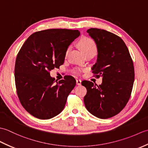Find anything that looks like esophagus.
Here are the masks:
<instances>
[{
    "label": "esophagus",
    "instance_id": "obj_1",
    "mask_svg": "<svg viewBox=\"0 0 148 148\" xmlns=\"http://www.w3.org/2000/svg\"><path fill=\"white\" fill-rule=\"evenodd\" d=\"M76 84L77 85H81V81L80 79H76Z\"/></svg>",
    "mask_w": 148,
    "mask_h": 148
}]
</instances>
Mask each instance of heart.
Returning <instances> with one entry per match:
<instances>
[{
	"label": "heart",
	"instance_id": "obj_1",
	"mask_svg": "<svg viewBox=\"0 0 148 148\" xmlns=\"http://www.w3.org/2000/svg\"><path fill=\"white\" fill-rule=\"evenodd\" d=\"M78 45H79L81 51H83L84 55L91 54V53H93V54H96L97 51V48L95 42L93 41V40L89 38V37H84L81 38L79 42H78ZM70 50V48H68L66 50L65 55L67 56L68 53ZM79 72V70H76V72Z\"/></svg>",
	"mask_w": 148,
	"mask_h": 148
}]
</instances>
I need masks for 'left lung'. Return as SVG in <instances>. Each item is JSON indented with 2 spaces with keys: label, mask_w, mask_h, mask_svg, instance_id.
<instances>
[{
  "label": "left lung",
  "mask_w": 148,
  "mask_h": 148,
  "mask_svg": "<svg viewBox=\"0 0 148 148\" xmlns=\"http://www.w3.org/2000/svg\"><path fill=\"white\" fill-rule=\"evenodd\" d=\"M86 32L95 42L98 52L92 72L102 77V83L98 86L89 81H82L87 90L84 103L93 116L109 118L118 114L130 99L135 77L133 61L119 36L94 28Z\"/></svg>",
  "instance_id": "1"
}]
</instances>
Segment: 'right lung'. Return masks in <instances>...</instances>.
I'll list each match as a JSON object with an SVG mask.
<instances>
[{"label":"right lung","mask_w":148,"mask_h":148,"mask_svg":"<svg viewBox=\"0 0 148 148\" xmlns=\"http://www.w3.org/2000/svg\"><path fill=\"white\" fill-rule=\"evenodd\" d=\"M79 35L77 30L39 31L29 37L18 52L14 68L17 94L34 117L50 119L64 109L76 81L67 76L58 82L49 71L63 65L66 50Z\"/></svg>","instance_id":"add662e5"}]
</instances>
